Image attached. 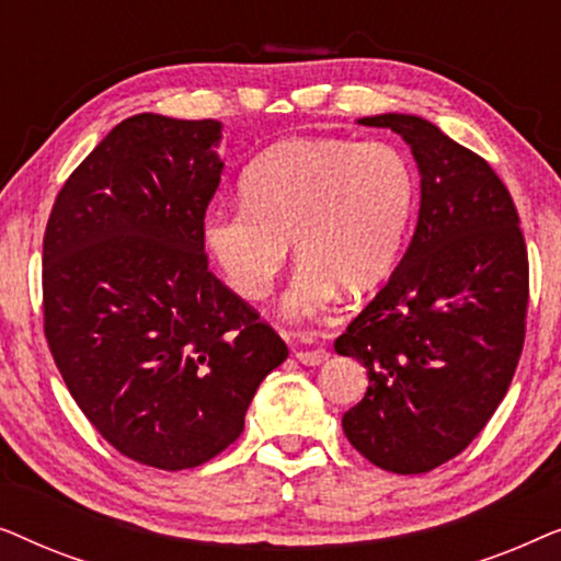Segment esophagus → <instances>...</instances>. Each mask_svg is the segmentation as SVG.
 <instances>
[{
	"label": "esophagus",
	"mask_w": 561,
	"mask_h": 561,
	"mask_svg": "<svg viewBox=\"0 0 561 561\" xmlns=\"http://www.w3.org/2000/svg\"><path fill=\"white\" fill-rule=\"evenodd\" d=\"M296 359L301 365H309V367H317L321 363H327L329 359V352L324 347H309V350H296Z\"/></svg>",
	"instance_id": "obj_1"
}]
</instances>
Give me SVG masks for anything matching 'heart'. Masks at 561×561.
<instances>
[{"label":"heart","instance_id":"b5f03b06","mask_svg":"<svg viewBox=\"0 0 561 561\" xmlns=\"http://www.w3.org/2000/svg\"><path fill=\"white\" fill-rule=\"evenodd\" d=\"M242 198L211 209L204 244L229 288L257 301L290 255L304 260L286 296L290 317L324 311L393 273L416 202L409 160L388 142L294 137L252 160Z\"/></svg>","mask_w":561,"mask_h":561}]
</instances>
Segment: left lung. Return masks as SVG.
I'll return each mask as SVG.
<instances>
[{
	"instance_id": "8db88e82",
	"label": "left lung",
	"mask_w": 561,
	"mask_h": 561,
	"mask_svg": "<svg viewBox=\"0 0 561 561\" xmlns=\"http://www.w3.org/2000/svg\"><path fill=\"white\" fill-rule=\"evenodd\" d=\"M359 125L409 142L421 206L386 288L334 342L370 380L342 428L380 470L419 474L457 457L508 393L526 336V242L508 188L472 150L413 114Z\"/></svg>"
}]
</instances>
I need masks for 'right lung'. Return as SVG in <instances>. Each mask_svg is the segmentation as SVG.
<instances>
[{
	"mask_svg": "<svg viewBox=\"0 0 561 561\" xmlns=\"http://www.w3.org/2000/svg\"><path fill=\"white\" fill-rule=\"evenodd\" d=\"M221 122L135 114L68 175L43 237L45 340L99 434L158 470L225 451L286 342L209 271Z\"/></svg>",
	"mask_w": 561,
	"mask_h": 561,
	"instance_id": "obj_1",
	"label": "right lung"
}]
</instances>
